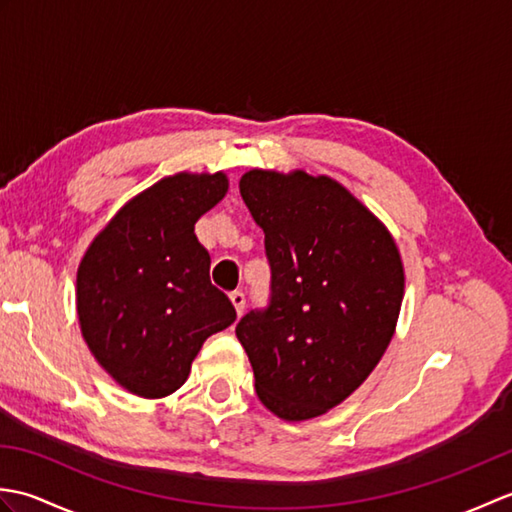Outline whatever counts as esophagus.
<instances>
[{
  "label": "esophagus",
  "instance_id": "1",
  "mask_svg": "<svg viewBox=\"0 0 512 512\" xmlns=\"http://www.w3.org/2000/svg\"><path fill=\"white\" fill-rule=\"evenodd\" d=\"M231 303H233V308H235V312H237V317H242V312H244V308H246L244 292H239V290L231 292Z\"/></svg>",
  "mask_w": 512,
  "mask_h": 512
}]
</instances>
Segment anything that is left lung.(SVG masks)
Masks as SVG:
<instances>
[{"label": "left lung", "instance_id": "1", "mask_svg": "<svg viewBox=\"0 0 512 512\" xmlns=\"http://www.w3.org/2000/svg\"><path fill=\"white\" fill-rule=\"evenodd\" d=\"M264 228L270 301L235 334L259 400L308 420L363 385L394 336L405 270L385 224L343 184L306 171L253 169L239 180Z\"/></svg>", "mask_w": 512, "mask_h": 512}]
</instances>
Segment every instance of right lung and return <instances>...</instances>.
Here are the masks:
<instances>
[{"mask_svg": "<svg viewBox=\"0 0 512 512\" xmlns=\"http://www.w3.org/2000/svg\"><path fill=\"white\" fill-rule=\"evenodd\" d=\"M228 191L217 173H176L138 193L94 237L76 273L83 339L118 385L162 398L184 385L211 334L235 308L211 284L193 228Z\"/></svg>", "mask_w": 512, "mask_h": 512, "instance_id": "1", "label": "right lung"}]
</instances>
